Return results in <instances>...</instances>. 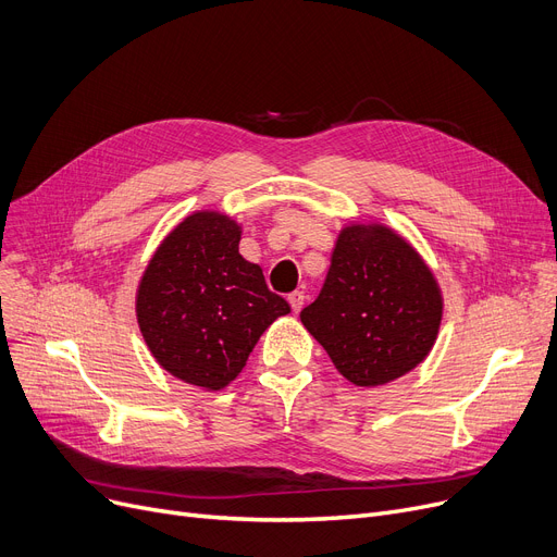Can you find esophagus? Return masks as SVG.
Instances as JSON below:
<instances>
[{
  "mask_svg": "<svg viewBox=\"0 0 557 557\" xmlns=\"http://www.w3.org/2000/svg\"><path fill=\"white\" fill-rule=\"evenodd\" d=\"M304 293H293V295H287V304H289V308H293V312H299L301 310V306H304Z\"/></svg>",
  "mask_w": 557,
  "mask_h": 557,
  "instance_id": "esophagus-1",
  "label": "esophagus"
}]
</instances>
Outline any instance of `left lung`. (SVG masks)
Listing matches in <instances>:
<instances>
[{"mask_svg":"<svg viewBox=\"0 0 557 557\" xmlns=\"http://www.w3.org/2000/svg\"><path fill=\"white\" fill-rule=\"evenodd\" d=\"M442 314V287L406 237L381 222H349L337 233L324 287L301 310V324L344 379L379 387L426 360Z\"/></svg>","mask_w":557,"mask_h":557,"instance_id":"1","label":"left lung"}]
</instances>
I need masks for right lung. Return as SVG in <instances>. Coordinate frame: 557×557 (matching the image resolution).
Here are the masks:
<instances>
[{"label": "right lung", "instance_id": "obj_1", "mask_svg": "<svg viewBox=\"0 0 557 557\" xmlns=\"http://www.w3.org/2000/svg\"><path fill=\"white\" fill-rule=\"evenodd\" d=\"M243 224L195 210L156 247L136 289L147 349L174 379L220 392L243 372L260 335L289 312L260 264L240 256Z\"/></svg>", "mask_w": 557, "mask_h": 557}]
</instances>
